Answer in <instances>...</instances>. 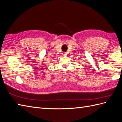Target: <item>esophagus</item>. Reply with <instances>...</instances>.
I'll list each match as a JSON object with an SVG mask.
<instances>
[{
  "instance_id": "34e87169",
  "label": "esophagus",
  "mask_w": 122,
  "mask_h": 122,
  "mask_svg": "<svg viewBox=\"0 0 122 122\" xmlns=\"http://www.w3.org/2000/svg\"><path fill=\"white\" fill-rule=\"evenodd\" d=\"M66 52H63V53H62V54L63 56H66Z\"/></svg>"
}]
</instances>
